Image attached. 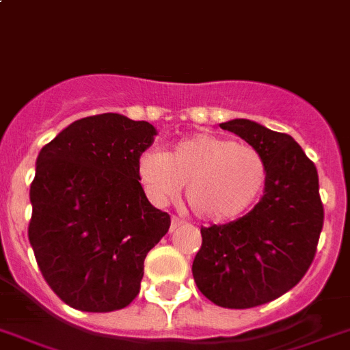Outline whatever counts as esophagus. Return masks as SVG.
Returning a JSON list of instances; mask_svg holds the SVG:
<instances>
[{
    "label": "esophagus",
    "instance_id": "1",
    "mask_svg": "<svg viewBox=\"0 0 350 350\" xmlns=\"http://www.w3.org/2000/svg\"><path fill=\"white\" fill-rule=\"evenodd\" d=\"M183 224V220L181 219H178V217H170V231H174L176 228H180V226Z\"/></svg>",
    "mask_w": 350,
    "mask_h": 350
}]
</instances>
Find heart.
<instances>
[{
  "mask_svg": "<svg viewBox=\"0 0 350 350\" xmlns=\"http://www.w3.org/2000/svg\"><path fill=\"white\" fill-rule=\"evenodd\" d=\"M137 178L157 206L185 187L190 210L206 222H230L245 215L265 190L269 167L251 144L215 133H196L170 151L148 149L137 160Z\"/></svg>",
  "mask_w": 350,
  "mask_h": 350,
  "instance_id": "b5f03b06",
  "label": "heart"
}]
</instances>
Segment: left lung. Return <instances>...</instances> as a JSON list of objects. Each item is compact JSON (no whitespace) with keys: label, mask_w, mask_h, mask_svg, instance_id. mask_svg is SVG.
<instances>
[{"label":"left lung","mask_w":350,"mask_h":350,"mask_svg":"<svg viewBox=\"0 0 350 350\" xmlns=\"http://www.w3.org/2000/svg\"><path fill=\"white\" fill-rule=\"evenodd\" d=\"M220 128L260 149L269 178L249 213L201 228L192 274L213 304L245 310L281 297L304 278L315 258L324 206L315 163L290 135L249 119L228 120Z\"/></svg>","instance_id":"left-lung-1"}]
</instances>
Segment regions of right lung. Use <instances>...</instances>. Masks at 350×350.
<instances>
[{
    "label": "right lung",
    "mask_w": 350,
    "mask_h": 350,
    "mask_svg": "<svg viewBox=\"0 0 350 350\" xmlns=\"http://www.w3.org/2000/svg\"><path fill=\"white\" fill-rule=\"evenodd\" d=\"M154 135L146 120L101 113L40 149L28 239L44 280L70 308L105 313L139 295L144 260L170 226L137 178Z\"/></svg>",
    "instance_id": "right-lung-1"
}]
</instances>
